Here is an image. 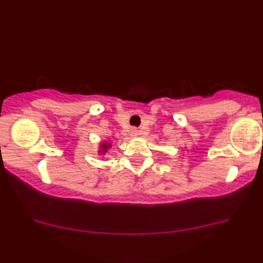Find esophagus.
<instances>
[{
	"label": "esophagus",
	"mask_w": 263,
	"mask_h": 263,
	"mask_svg": "<svg viewBox=\"0 0 263 263\" xmlns=\"http://www.w3.org/2000/svg\"><path fill=\"white\" fill-rule=\"evenodd\" d=\"M140 134V132L138 130V129H136V128H133L132 129V135L133 136H138Z\"/></svg>",
	"instance_id": "obj_1"
}]
</instances>
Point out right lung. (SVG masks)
Here are the masks:
<instances>
[{
    "mask_svg": "<svg viewBox=\"0 0 263 263\" xmlns=\"http://www.w3.org/2000/svg\"><path fill=\"white\" fill-rule=\"evenodd\" d=\"M107 148H110V143H107V145H106V142L102 143V147H100V153H105Z\"/></svg>",
    "mask_w": 263,
    "mask_h": 263,
    "instance_id": "add662e5",
    "label": "right lung"
}]
</instances>
